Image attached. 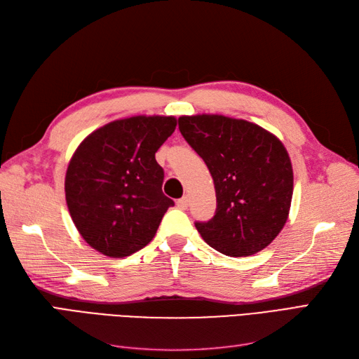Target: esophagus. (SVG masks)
<instances>
[{
  "label": "esophagus",
  "mask_w": 359,
  "mask_h": 359,
  "mask_svg": "<svg viewBox=\"0 0 359 359\" xmlns=\"http://www.w3.org/2000/svg\"><path fill=\"white\" fill-rule=\"evenodd\" d=\"M177 206L180 210H187V206H189V198L187 196H182L181 199H178L177 201Z\"/></svg>",
  "instance_id": "1"
}]
</instances>
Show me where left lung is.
<instances>
[{"label": "left lung", "mask_w": 359, "mask_h": 359, "mask_svg": "<svg viewBox=\"0 0 359 359\" xmlns=\"http://www.w3.org/2000/svg\"><path fill=\"white\" fill-rule=\"evenodd\" d=\"M178 127L214 180L215 214L194 223L203 241L231 257L264 250L290 208L293 172L283 144L262 127L223 115L181 116Z\"/></svg>", "instance_id": "obj_1"}]
</instances>
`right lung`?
Returning <instances> with one entry per match:
<instances>
[{"instance_id": "add662e5", "label": "right lung", "mask_w": 359, "mask_h": 359, "mask_svg": "<svg viewBox=\"0 0 359 359\" xmlns=\"http://www.w3.org/2000/svg\"><path fill=\"white\" fill-rule=\"evenodd\" d=\"M173 116H132L86 137L66 173V201L83 240L109 257H124L153 240L173 201L161 191L157 149L173 133Z\"/></svg>"}]
</instances>
